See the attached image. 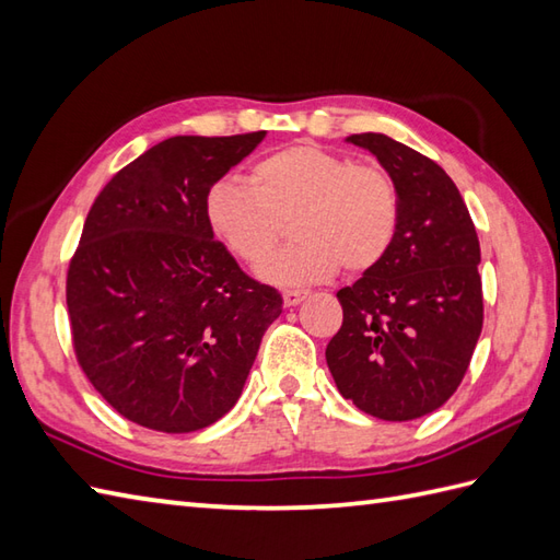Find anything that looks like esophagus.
<instances>
[{
  "mask_svg": "<svg viewBox=\"0 0 560 560\" xmlns=\"http://www.w3.org/2000/svg\"><path fill=\"white\" fill-rule=\"evenodd\" d=\"M307 298V291H293V289H289V291H283V305L285 307H295L298 303H303Z\"/></svg>",
  "mask_w": 560,
  "mask_h": 560,
  "instance_id": "34e87169",
  "label": "esophagus"
}]
</instances>
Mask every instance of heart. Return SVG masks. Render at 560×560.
I'll use <instances>...</instances> for the list:
<instances>
[{"mask_svg": "<svg viewBox=\"0 0 560 560\" xmlns=\"http://www.w3.org/2000/svg\"><path fill=\"white\" fill-rule=\"evenodd\" d=\"M299 214V243L266 255L280 237L282 219ZM219 243L277 285L329 279L343 265L368 271L392 250L400 224L398 190L380 166L355 164L317 145H289L259 160L241 180H219L205 202Z\"/></svg>", "mask_w": 560, "mask_h": 560, "instance_id": "1", "label": "heart"}]
</instances>
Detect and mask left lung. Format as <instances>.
Instances as JSON below:
<instances>
[{
  "label": "left lung",
  "mask_w": 560,
  "mask_h": 560,
  "mask_svg": "<svg viewBox=\"0 0 560 560\" xmlns=\"http://www.w3.org/2000/svg\"><path fill=\"white\" fill-rule=\"evenodd\" d=\"M392 176L400 224L392 250L336 298L343 324L327 365L343 398L372 418L418 420L456 394L485 305L479 241L451 176L384 133L348 136Z\"/></svg>",
  "instance_id": "1"
}]
</instances>
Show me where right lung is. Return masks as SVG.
<instances>
[{
    "label": "right lung",
    "instance_id": "add662e5",
    "mask_svg": "<svg viewBox=\"0 0 560 560\" xmlns=\"http://www.w3.org/2000/svg\"><path fill=\"white\" fill-rule=\"evenodd\" d=\"M265 131L176 136L102 188L69 265L78 365L140 427L188 434L236 406L281 295L214 241L205 202Z\"/></svg>",
    "mask_w": 560,
    "mask_h": 560
}]
</instances>
